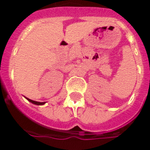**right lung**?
Wrapping results in <instances>:
<instances>
[{"label":"right lung","instance_id":"1","mask_svg":"<svg viewBox=\"0 0 150 150\" xmlns=\"http://www.w3.org/2000/svg\"><path fill=\"white\" fill-rule=\"evenodd\" d=\"M26 99L28 100H29L30 102H31L32 104H35V105H42L45 104V102H39V101H35V100H31V99H29L28 97H26Z\"/></svg>","mask_w":150,"mask_h":150}]
</instances>
